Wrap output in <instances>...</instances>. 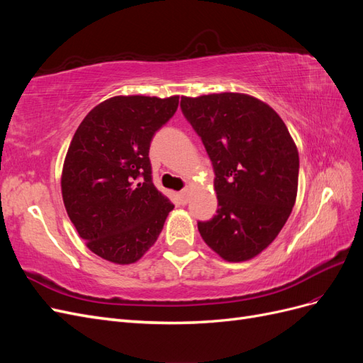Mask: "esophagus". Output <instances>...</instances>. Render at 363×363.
I'll list each match as a JSON object with an SVG mask.
<instances>
[{"instance_id":"34e87169","label":"esophagus","mask_w":363,"mask_h":363,"mask_svg":"<svg viewBox=\"0 0 363 363\" xmlns=\"http://www.w3.org/2000/svg\"><path fill=\"white\" fill-rule=\"evenodd\" d=\"M179 196H180V201H182L183 204H186V203H188V200H189V191H188V189L180 191V192H179Z\"/></svg>"}]
</instances>
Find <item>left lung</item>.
I'll use <instances>...</instances> for the list:
<instances>
[{
  "mask_svg": "<svg viewBox=\"0 0 363 363\" xmlns=\"http://www.w3.org/2000/svg\"><path fill=\"white\" fill-rule=\"evenodd\" d=\"M182 112L215 171L216 215L199 221L204 242L228 262L257 256L277 238L298 188V151L281 118L255 96H182Z\"/></svg>",
  "mask_w": 363,
  "mask_h": 363,
  "instance_id": "left-lung-1",
  "label": "left lung"
}]
</instances>
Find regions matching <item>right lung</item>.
<instances>
[{"label":"right lung","instance_id":"add662e5","mask_svg":"<svg viewBox=\"0 0 363 363\" xmlns=\"http://www.w3.org/2000/svg\"><path fill=\"white\" fill-rule=\"evenodd\" d=\"M179 96H113L77 128L62 172L65 208L86 245L128 265L156 242L174 204L156 189L148 157Z\"/></svg>","mask_w":363,"mask_h":363}]
</instances>
